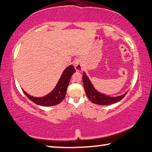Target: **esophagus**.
I'll list each match as a JSON object with an SVG mask.
<instances>
[{
	"mask_svg": "<svg viewBox=\"0 0 152 152\" xmlns=\"http://www.w3.org/2000/svg\"><path fill=\"white\" fill-rule=\"evenodd\" d=\"M74 68L76 71H80L82 69V65L79 60H76L74 63Z\"/></svg>",
	"mask_w": 152,
	"mask_h": 152,
	"instance_id": "esophagus-1",
	"label": "esophagus"
}]
</instances>
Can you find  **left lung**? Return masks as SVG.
<instances>
[{"mask_svg": "<svg viewBox=\"0 0 152 152\" xmlns=\"http://www.w3.org/2000/svg\"><path fill=\"white\" fill-rule=\"evenodd\" d=\"M82 81H83L84 83V87L86 96L91 100V101L94 104L100 105H109L115 103V102L123 99V98L127 94V92H126L124 94L121 95L119 96L110 97L100 93L99 92L96 91V89L94 88L93 85L91 84V81H90L88 76L86 75L85 73H83Z\"/></svg>", "mask_w": 152, "mask_h": 152, "instance_id": "8db88e82", "label": "left lung"}]
</instances>
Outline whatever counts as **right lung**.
<instances>
[{
  "mask_svg": "<svg viewBox=\"0 0 152 152\" xmlns=\"http://www.w3.org/2000/svg\"><path fill=\"white\" fill-rule=\"evenodd\" d=\"M75 72V69L72 65L66 68L55 88L50 94L40 98L33 97L30 96L23 91L24 94L28 97V99L37 104L47 107L58 104L63 101L65 97L67 88H68V84L70 82L71 76Z\"/></svg>",
  "mask_w": 152,
  "mask_h": 152,
  "instance_id": "add662e5",
  "label": "right lung"
}]
</instances>
